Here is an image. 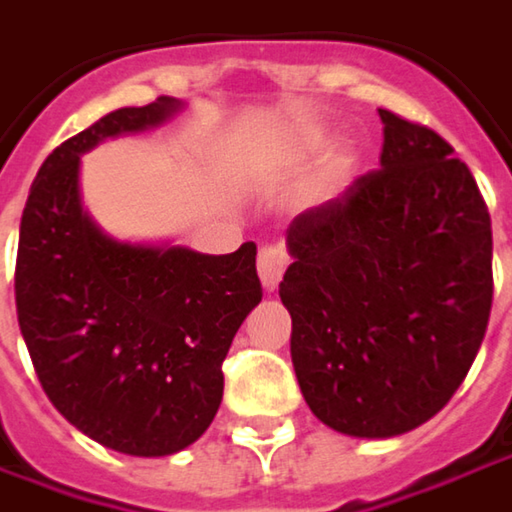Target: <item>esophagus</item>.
<instances>
[{
    "mask_svg": "<svg viewBox=\"0 0 512 512\" xmlns=\"http://www.w3.org/2000/svg\"><path fill=\"white\" fill-rule=\"evenodd\" d=\"M284 269V249H278V246H263V249L257 252V275H260V284H263L266 292H275V289H278L281 278H284Z\"/></svg>",
    "mask_w": 512,
    "mask_h": 512,
    "instance_id": "obj_1",
    "label": "esophagus"
}]
</instances>
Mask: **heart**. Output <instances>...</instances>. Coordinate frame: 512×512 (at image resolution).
<instances>
[{
	"instance_id": "obj_1",
	"label": "heart",
	"mask_w": 512,
	"mask_h": 512,
	"mask_svg": "<svg viewBox=\"0 0 512 512\" xmlns=\"http://www.w3.org/2000/svg\"><path fill=\"white\" fill-rule=\"evenodd\" d=\"M318 147H321V136H301L295 138L289 147H286L284 159L286 162H301L307 156H313ZM356 170V150L350 144H336L321 162L318 167L310 173V179L304 182V188L298 191V208H318L324 205L327 199L339 194L350 182Z\"/></svg>"
}]
</instances>
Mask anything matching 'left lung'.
I'll use <instances>...</instances> for the list:
<instances>
[{
    "instance_id": "obj_1",
    "label": "left lung",
    "mask_w": 512,
    "mask_h": 512,
    "mask_svg": "<svg viewBox=\"0 0 512 512\" xmlns=\"http://www.w3.org/2000/svg\"><path fill=\"white\" fill-rule=\"evenodd\" d=\"M379 170L295 217L281 301L310 411L347 437L406 435L464 382L493 307V228L443 138L379 109Z\"/></svg>"
}]
</instances>
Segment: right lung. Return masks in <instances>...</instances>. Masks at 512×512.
I'll return each mask as SVG.
<instances>
[{
	"label": "right lung",
	"mask_w": 512,
	"mask_h": 512,
	"mask_svg": "<svg viewBox=\"0 0 512 512\" xmlns=\"http://www.w3.org/2000/svg\"><path fill=\"white\" fill-rule=\"evenodd\" d=\"M185 101L124 106L48 156L22 211L16 316L54 408L106 449L165 458L211 426L223 359L263 298L255 243L202 255L112 237L80 196V156L167 124Z\"/></svg>",
	"instance_id": "right-lung-1"
}]
</instances>
